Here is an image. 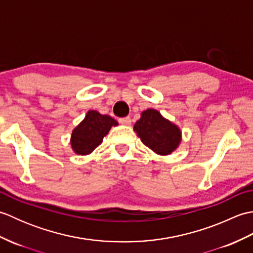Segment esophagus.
<instances>
[{
    "mask_svg": "<svg viewBox=\"0 0 253 253\" xmlns=\"http://www.w3.org/2000/svg\"><path fill=\"white\" fill-rule=\"evenodd\" d=\"M118 122H120V124H122V125H130L131 120L130 117H124V118H120Z\"/></svg>",
    "mask_w": 253,
    "mask_h": 253,
    "instance_id": "esophagus-1",
    "label": "esophagus"
}]
</instances>
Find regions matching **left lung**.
Returning <instances> with one entry per match:
<instances>
[{"label":"left lung","mask_w":253,"mask_h":253,"mask_svg":"<svg viewBox=\"0 0 253 253\" xmlns=\"http://www.w3.org/2000/svg\"><path fill=\"white\" fill-rule=\"evenodd\" d=\"M133 130L143 144L160 155L173 152L181 140L179 128L153 109L141 113L140 120L136 122Z\"/></svg>","instance_id":"8db88e82"}]
</instances>
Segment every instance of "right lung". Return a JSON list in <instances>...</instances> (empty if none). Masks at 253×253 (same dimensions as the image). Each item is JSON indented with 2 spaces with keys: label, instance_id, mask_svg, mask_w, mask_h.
<instances>
[{
  "label": "right lung",
  "instance_id": "1",
  "mask_svg": "<svg viewBox=\"0 0 253 253\" xmlns=\"http://www.w3.org/2000/svg\"><path fill=\"white\" fill-rule=\"evenodd\" d=\"M117 122L109 115H102L96 111H89L84 120L72 133V148L79 155H87L99 146L103 138Z\"/></svg>",
  "mask_w": 253,
  "mask_h": 253
}]
</instances>
